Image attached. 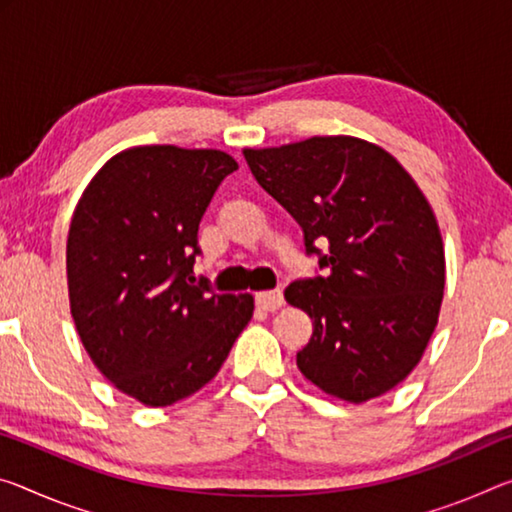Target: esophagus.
<instances>
[{
    "instance_id": "1",
    "label": "esophagus",
    "mask_w": 512,
    "mask_h": 512,
    "mask_svg": "<svg viewBox=\"0 0 512 512\" xmlns=\"http://www.w3.org/2000/svg\"><path fill=\"white\" fill-rule=\"evenodd\" d=\"M255 300L264 312H275L285 305V296H282V291H262V294L255 296Z\"/></svg>"
}]
</instances>
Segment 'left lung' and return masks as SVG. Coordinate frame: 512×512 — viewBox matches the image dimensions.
I'll return each instance as SVG.
<instances>
[{"label": "left lung", "instance_id": "8db88e82", "mask_svg": "<svg viewBox=\"0 0 512 512\" xmlns=\"http://www.w3.org/2000/svg\"><path fill=\"white\" fill-rule=\"evenodd\" d=\"M243 157L326 271L285 289L314 326L296 355L300 373L348 403L394 389L424 355L444 294L440 225L417 182L355 136L246 148Z\"/></svg>", "mask_w": 512, "mask_h": 512}]
</instances>
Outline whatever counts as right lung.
<instances>
[{
  "instance_id": "obj_1",
  "label": "right lung",
  "mask_w": 512,
  "mask_h": 512,
  "mask_svg": "<svg viewBox=\"0 0 512 512\" xmlns=\"http://www.w3.org/2000/svg\"><path fill=\"white\" fill-rule=\"evenodd\" d=\"M237 168L221 150L139 145L97 170L72 214L66 271L81 344L150 408L205 387L253 319V296L193 278L200 218Z\"/></svg>"
}]
</instances>
